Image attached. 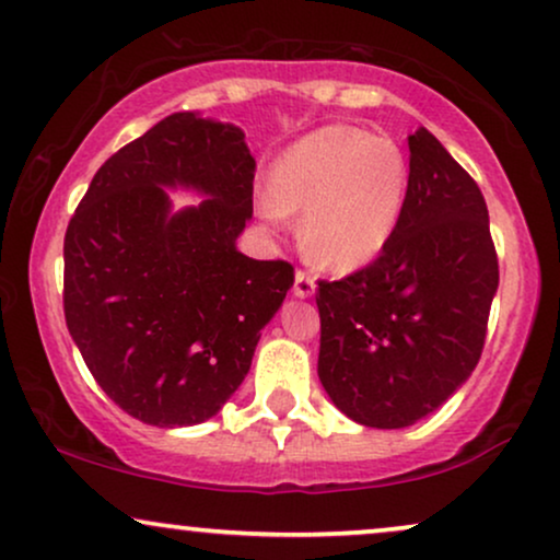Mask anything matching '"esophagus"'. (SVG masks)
Instances as JSON below:
<instances>
[{"label":"esophagus","mask_w":560,"mask_h":560,"mask_svg":"<svg viewBox=\"0 0 560 560\" xmlns=\"http://www.w3.org/2000/svg\"><path fill=\"white\" fill-rule=\"evenodd\" d=\"M294 294L296 296H313L315 294V279L307 271H296L294 273Z\"/></svg>","instance_id":"34e87169"}]
</instances>
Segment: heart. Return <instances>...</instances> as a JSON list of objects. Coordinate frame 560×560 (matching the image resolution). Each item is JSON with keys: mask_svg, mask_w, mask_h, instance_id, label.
<instances>
[{"mask_svg": "<svg viewBox=\"0 0 560 560\" xmlns=\"http://www.w3.org/2000/svg\"><path fill=\"white\" fill-rule=\"evenodd\" d=\"M406 190L408 160L390 137L332 124L279 154L264 211L268 219L302 214L304 256L351 273L390 243Z\"/></svg>", "mask_w": 560, "mask_h": 560, "instance_id": "obj_1", "label": "heart"}]
</instances>
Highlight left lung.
<instances>
[{"label":"left lung","mask_w":560,"mask_h":560,"mask_svg":"<svg viewBox=\"0 0 560 560\" xmlns=\"http://www.w3.org/2000/svg\"><path fill=\"white\" fill-rule=\"evenodd\" d=\"M406 203L390 243L341 281H317L325 393L351 421L402 429L476 370L499 289L478 183L434 133L408 137Z\"/></svg>","instance_id":"1"}]
</instances>
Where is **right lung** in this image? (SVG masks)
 <instances>
[{
	"instance_id": "right-lung-1",
	"label": "right lung",
	"mask_w": 560,
	"mask_h": 560,
	"mask_svg": "<svg viewBox=\"0 0 560 560\" xmlns=\"http://www.w3.org/2000/svg\"><path fill=\"white\" fill-rule=\"evenodd\" d=\"M245 133L173 113L103 162L63 237V317L103 393L152 427L211 419L250 370L294 268L235 240L253 217ZM208 196L173 212L165 187Z\"/></svg>"
}]
</instances>
